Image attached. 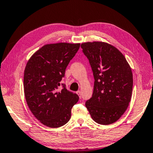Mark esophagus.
<instances>
[{
	"mask_svg": "<svg viewBox=\"0 0 153 153\" xmlns=\"http://www.w3.org/2000/svg\"><path fill=\"white\" fill-rule=\"evenodd\" d=\"M76 94H77V95H78V96H79V98H81V91H76Z\"/></svg>",
	"mask_w": 153,
	"mask_h": 153,
	"instance_id": "obj_1",
	"label": "esophagus"
}]
</instances>
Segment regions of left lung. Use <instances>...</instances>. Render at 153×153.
<instances>
[{"mask_svg":"<svg viewBox=\"0 0 153 153\" xmlns=\"http://www.w3.org/2000/svg\"><path fill=\"white\" fill-rule=\"evenodd\" d=\"M88 59L94 76L92 97L85 103L91 117L98 124H113L126 110L131 98L133 74L124 55L105 42L81 45Z\"/></svg>","mask_w":153,"mask_h":153,"instance_id":"1","label":"left lung"}]
</instances>
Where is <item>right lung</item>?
<instances>
[{"instance_id":"obj_1","label":"right lung","mask_w":153,"mask_h":153,"mask_svg":"<svg viewBox=\"0 0 153 153\" xmlns=\"http://www.w3.org/2000/svg\"><path fill=\"white\" fill-rule=\"evenodd\" d=\"M80 43H58L41 47L30 57L24 74L25 96L31 112L45 126L58 128L71 118L78 95L60 84ZM62 85V87L60 86Z\"/></svg>"}]
</instances>
